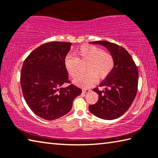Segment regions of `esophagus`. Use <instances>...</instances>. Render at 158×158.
Masks as SVG:
<instances>
[{
    "mask_svg": "<svg viewBox=\"0 0 158 158\" xmlns=\"http://www.w3.org/2000/svg\"><path fill=\"white\" fill-rule=\"evenodd\" d=\"M82 91H83V93H89L90 91V89H84V90H82Z\"/></svg>",
    "mask_w": 158,
    "mask_h": 158,
    "instance_id": "34e87169",
    "label": "esophagus"
}]
</instances>
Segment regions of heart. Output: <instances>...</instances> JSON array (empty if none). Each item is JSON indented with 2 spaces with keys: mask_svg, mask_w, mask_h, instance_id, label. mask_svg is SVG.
Instances as JSON below:
<instances>
[{
  "mask_svg": "<svg viewBox=\"0 0 158 158\" xmlns=\"http://www.w3.org/2000/svg\"><path fill=\"white\" fill-rule=\"evenodd\" d=\"M77 58L73 55L67 56L65 59V68L72 77L79 73L80 62H88L85 66L87 73L81 74L74 79V83L81 87H90L95 83L97 77L106 78L114 67L113 56L104 52L100 47L84 45L77 52Z\"/></svg>",
  "mask_w": 158,
  "mask_h": 158,
  "instance_id": "heart-1",
  "label": "heart"
}]
</instances>
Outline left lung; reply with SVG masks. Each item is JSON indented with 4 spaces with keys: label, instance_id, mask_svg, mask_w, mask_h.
<instances>
[{
    "label": "left lung",
    "instance_id": "8db88e82",
    "mask_svg": "<svg viewBox=\"0 0 158 158\" xmlns=\"http://www.w3.org/2000/svg\"><path fill=\"white\" fill-rule=\"evenodd\" d=\"M107 49L114 59L111 73L100 84L104 90L93 89L99 95L98 101L89 105L94 116L105 120L118 118L130 108L136 97L138 87L137 67L126 49L108 41L92 42Z\"/></svg>",
    "mask_w": 158,
    "mask_h": 158
}]
</instances>
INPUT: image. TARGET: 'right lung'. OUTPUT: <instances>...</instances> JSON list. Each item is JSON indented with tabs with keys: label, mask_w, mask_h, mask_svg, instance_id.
Returning a JSON list of instances; mask_svg holds the SVG:
<instances>
[{
	"label": "right lung",
	"mask_w": 158,
	"mask_h": 158,
	"mask_svg": "<svg viewBox=\"0 0 158 158\" xmlns=\"http://www.w3.org/2000/svg\"><path fill=\"white\" fill-rule=\"evenodd\" d=\"M72 43L47 42L33 50L23 63L21 86L25 100L34 114L45 120L59 118L71 110L73 102L81 93L69 82L65 59Z\"/></svg>",
	"instance_id": "1"
}]
</instances>
